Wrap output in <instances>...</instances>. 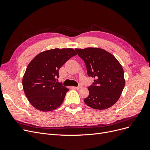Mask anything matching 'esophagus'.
Returning a JSON list of instances; mask_svg holds the SVG:
<instances>
[{"instance_id": "34e87169", "label": "esophagus", "mask_w": 150, "mask_h": 150, "mask_svg": "<svg viewBox=\"0 0 150 150\" xmlns=\"http://www.w3.org/2000/svg\"><path fill=\"white\" fill-rule=\"evenodd\" d=\"M74 89H79L81 88V86L80 85H79L78 86H77V87H72Z\"/></svg>"}]
</instances>
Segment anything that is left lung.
Instances as JSON below:
<instances>
[{
	"label": "left lung",
	"mask_w": 150,
	"mask_h": 150,
	"mask_svg": "<svg viewBox=\"0 0 150 150\" xmlns=\"http://www.w3.org/2000/svg\"><path fill=\"white\" fill-rule=\"evenodd\" d=\"M85 62L89 76L93 78L84 103L96 109L111 107L119 99L125 87L122 66L112 54L99 48L76 49Z\"/></svg>",
	"instance_id": "obj_1"
}]
</instances>
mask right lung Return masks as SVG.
<instances>
[{
	"mask_svg": "<svg viewBox=\"0 0 150 150\" xmlns=\"http://www.w3.org/2000/svg\"><path fill=\"white\" fill-rule=\"evenodd\" d=\"M76 53L73 49H54L43 52L28 65L22 79L25 94L31 105L39 111L58 108L69 90L57 82L59 70Z\"/></svg>",
	"mask_w": 150,
	"mask_h": 150,
	"instance_id": "add662e5",
	"label": "right lung"
}]
</instances>
